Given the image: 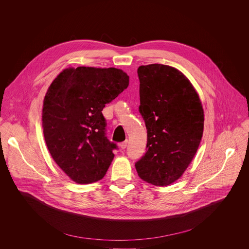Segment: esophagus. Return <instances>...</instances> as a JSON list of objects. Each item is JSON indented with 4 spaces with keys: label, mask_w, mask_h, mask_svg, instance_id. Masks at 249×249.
<instances>
[{
    "label": "esophagus",
    "mask_w": 249,
    "mask_h": 249,
    "mask_svg": "<svg viewBox=\"0 0 249 249\" xmlns=\"http://www.w3.org/2000/svg\"><path fill=\"white\" fill-rule=\"evenodd\" d=\"M126 146H127V141H124V142H123L121 143V148H122V149L126 148Z\"/></svg>",
    "instance_id": "34e87169"
}]
</instances>
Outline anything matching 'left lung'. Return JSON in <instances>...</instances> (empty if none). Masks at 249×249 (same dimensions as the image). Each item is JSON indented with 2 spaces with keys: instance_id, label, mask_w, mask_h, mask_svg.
Instances as JSON below:
<instances>
[{
  "instance_id": "1",
  "label": "left lung",
  "mask_w": 249,
  "mask_h": 249,
  "mask_svg": "<svg viewBox=\"0 0 249 249\" xmlns=\"http://www.w3.org/2000/svg\"><path fill=\"white\" fill-rule=\"evenodd\" d=\"M137 72L147 150L135 168L143 181L168 186L183 175L196 153L203 108L191 82L176 68L150 64L140 66Z\"/></svg>"
}]
</instances>
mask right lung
<instances>
[{
  "label": "right lung",
  "mask_w": 249,
  "mask_h": 249,
  "mask_svg": "<svg viewBox=\"0 0 249 249\" xmlns=\"http://www.w3.org/2000/svg\"><path fill=\"white\" fill-rule=\"evenodd\" d=\"M128 83L120 69L77 67L61 71L49 87L42 111L45 141L72 181L89 184L106 176L118 146L107 139L102 111Z\"/></svg>",
  "instance_id": "right-lung-1"
}]
</instances>
